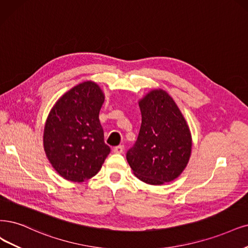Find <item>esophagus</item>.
<instances>
[{
    "instance_id": "1",
    "label": "esophagus",
    "mask_w": 248,
    "mask_h": 248,
    "mask_svg": "<svg viewBox=\"0 0 248 248\" xmlns=\"http://www.w3.org/2000/svg\"><path fill=\"white\" fill-rule=\"evenodd\" d=\"M124 150V145H118L116 147L113 148V152L114 153H123Z\"/></svg>"
}]
</instances>
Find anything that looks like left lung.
Wrapping results in <instances>:
<instances>
[{"mask_svg": "<svg viewBox=\"0 0 248 248\" xmlns=\"http://www.w3.org/2000/svg\"><path fill=\"white\" fill-rule=\"evenodd\" d=\"M139 106L142 123L126 160L139 180L161 185L178 178L186 168L192 147L190 130L166 91H151Z\"/></svg>", "mask_w": 248, "mask_h": 248, "instance_id": "1", "label": "left lung"}]
</instances>
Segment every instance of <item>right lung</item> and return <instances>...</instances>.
Here are the masks:
<instances>
[{"label":"right lung","mask_w":248,"mask_h":248,"mask_svg":"<svg viewBox=\"0 0 248 248\" xmlns=\"http://www.w3.org/2000/svg\"><path fill=\"white\" fill-rule=\"evenodd\" d=\"M104 102L100 87L85 81L69 90L52 108L44 131L47 157L61 177L84 182L94 177L110 153L99 112Z\"/></svg>","instance_id":"obj_1"}]
</instances>
